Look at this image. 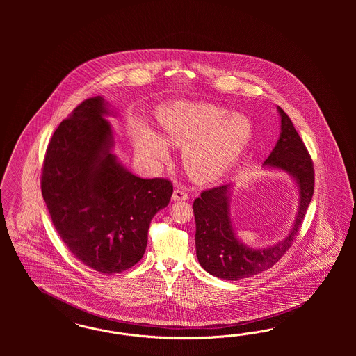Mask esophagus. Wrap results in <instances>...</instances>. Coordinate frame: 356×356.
Here are the masks:
<instances>
[{
  "label": "esophagus",
  "instance_id": "1",
  "mask_svg": "<svg viewBox=\"0 0 356 356\" xmlns=\"http://www.w3.org/2000/svg\"><path fill=\"white\" fill-rule=\"evenodd\" d=\"M172 200L173 201H185V200H188V194L185 193L181 189H175Z\"/></svg>",
  "mask_w": 356,
  "mask_h": 356
}]
</instances>
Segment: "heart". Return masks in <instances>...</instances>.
Returning a JSON list of instances; mask_svg holds the SVG:
<instances>
[{
  "label": "heart",
  "mask_w": 356,
  "mask_h": 356,
  "mask_svg": "<svg viewBox=\"0 0 356 356\" xmlns=\"http://www.w3.org/2000/svg\"><path fill=\"white\" fill-rule=\"evenodd\" d=\"M164 140L183 146L181 161L189 176L210 183L231 168L253 136L252 121L225 108L206 103H176L159 116ZM137 151L151 161H163L168 150L150 131L134 137Z\"/></svg>",
  "instance_id": "obj_1"
}]
</instances>
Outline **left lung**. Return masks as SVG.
<instances>
[{
    "instance_id": "obj_1",
    "label": "left lung",
    "mask_w": 356,
    "mask_h": 356,
    "mask_svg": "<svg viewBox=\"0 0 356 356\" xmlns=\"http://www.w3.org/2000/svg\"><path fill=\"white\" fill-rule=\"evenodd\" d=\"M280 140L264 162L265 168L289 173L299 189V206L289 235L271 247L254 249L243 244L231 220V184L204 191L193 204L195 253L200 265L216 278L243 280L274 266L291 247L314 191V171L309 152L286 112L278 107Z\"/></svg>"
}]
</instances>
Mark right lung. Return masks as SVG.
Masks as SVG:
<instances>
[{
	"instance_id": "1",
	"label": "right lung",
	"mask_w": 356,
	"mask_h": 356,
	"mask_svg": "<svg viewBox=\"0 0 356 356\" xmlns=\"http://www.w3.org/2000/svg\"><path fill=\"white\" fill-rule=\"evenodd\" d=\"M109 113L103 97H90L54 130L42 193L73 256L102 274H118L143 257L151 219L170 204L173 186L167 179H140L118 161Z\"/></svg>"
}]
</instances>
